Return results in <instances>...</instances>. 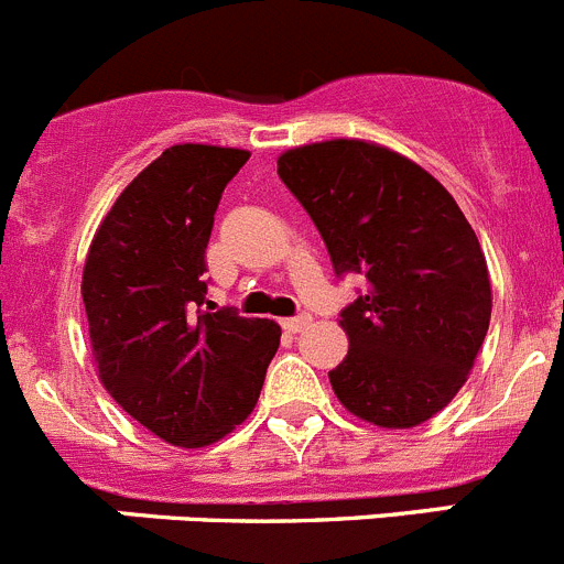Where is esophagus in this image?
<instances>
[{
    "label": "esophagus",
    "instance_id": "34e87169",
    "mask_svg": "<svg viewBox=\"0 0 564 564\" xmlns=\"http://www.w3.org/2000/svg\"><path fill=\"white\" fill-rule=\"evenodd\" d=\"M308 323H312V317H308V314H300V317H286V319H281L283 330H289V334H297V330L306 328Z\"/></svg>",
    "mask_w": 564,
    "mask_h": 564
}]
</instances>
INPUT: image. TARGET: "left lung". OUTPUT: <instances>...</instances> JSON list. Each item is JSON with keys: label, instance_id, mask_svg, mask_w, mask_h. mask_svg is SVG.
<instances>
[{"label": "left lung", "instance_id": "1", "mask_svg": "<svg viewBox=\"0 0 564 564\" xmlns=\"http://www.w3.org/2000/svg\"><path fill=\"white\" fill-rule=\"evenodd\" d=\"M278 175L317 225L336 275L367 281L339 314L350 347L328 372L336 398L378 429L425 423L454 401L489 328L476 230L434 175L372 141L294 147Z\"/></svg>", "mask_w": 564, "mask_h": 564}]
</instances>
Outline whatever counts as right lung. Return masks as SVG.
Returning <instances> with one entry per match:
<instances>
[{"label":"right lung","mask_w":564,"mask_h":564,"mask_svg":"<svg viewBox=\"0 0 564 564\" xmlns=\"http://www.w3.org/2000/svg\"><path fill=\"white\" fill-rule=\"evenodd\" d=\"M247 158L210 144L163 150L116 197L86 256L83 303L99 381L177 448H205L245 423L281 345L278 323L210 312L205 297L214 214Z\"/></svg>","instance_id":"obj_1"}]
</instances>
